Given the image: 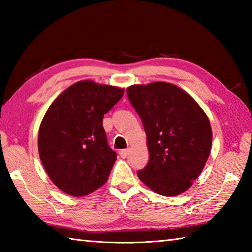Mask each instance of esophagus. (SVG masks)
<instances>
[{
	"mask_svg": "<svg viewBox=\"0 0 252 252\" xmlns=\"http://www.w3.org/2000/svg\"><path fill=\"white\" fill-rule=\"evenodd\" d=\"M127 155H129V149H122V151H120L121 158H126Z\"/></svg>",
	"mask_w": 252,
	"mask_h": 252,
	"instance_id": "34e87169",
	"label": "esophagus"
}]
</instances>
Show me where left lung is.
<instances>
[{"instance_id": "left-lung-1", "label": "left lung", "mask_w": 252, "mask_h": 252, "mask_svg": "<svg viewBox=\"0 0 252 252\" xmlns=\"http://www.w3.org/2000/svg\"><path fill=\"white\" fill-rule=\"evenodd\" d=\"M147 136L148 164L140 180L162 196L186 191L205 167L212 130L205 111L184 90L168 82L134 84L126 89Z\"/></svg>"}]
</instances>
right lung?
I'll use <instances>...</instances> for the list:
<instances>
[{"mask_svg":"<svg viewBox=\"0 0 252 252\" xmlns=\"http://www.w3.org/2000/svg\"><path fill=\"white\" fill-rule=\"evenodd\" d=\"M121 88L84 80L49 107L40 125L41 162L58 189L82 197L108 180L117 154L107 143L103 118L123 96Z\"/></svg>","mask_w":252,"mask_h":252,"instance_id":"add662e5","label":"right lung"}]
</instances>
